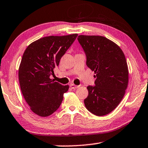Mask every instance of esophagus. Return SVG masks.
Listing matches in <instances>:
<instances>
[{"label":"esophagus","mask_w":148,"mask_h":148,"mask_svg":"<svg viewBox=\"0 0 148 148\" xmlns=\"http://www.w3.org/2000/svg\"><path fill=\"white\" fill-rule=\"evenodd\" d=\"M70 87L72 89H76V88H78L79 86H76V85H74V84H70Z\"/></svg>","instance_id":"34e87169"}]
</instances>
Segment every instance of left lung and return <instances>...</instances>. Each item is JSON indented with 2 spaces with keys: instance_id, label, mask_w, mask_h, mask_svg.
I'll list each match as a JSON object with an SVG mask.
<instances>
[{
  "instance_id": "8db88e82",
  "label": "left lung",
  "mask_w": 148,
  "mask_h": 148,
  "mask_svg": "<svg viewBox=\"0 0 148 148\" xmlns=\"http://www.w3.org/2000/svg\"><path fill=\"white\" fill-rule=\"evenodd\" d=\"M78 41L86 56V64L94 71L95 86L87 87L86 109L97 116L112 112L120 103L128 83L125 56L114 42L103 36H79Z\"/></svg>"
}]
</instances>
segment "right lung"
<instances>
[{
	"label": "right lung",
	"mask_w": 148,
	"mask_h": 148,
	"mask_svg": "<svg viewBox=\"0 0 148 148\" xmlns=\"http://www.w3.org/2000/svg\"><path fill=\"white\" fill-rule=\"evenodd\" d=\"M77 36L45 37L32 43L23 53L18 70L20 86L25 101L37 115L52 114L69 90V85L54 82L50 76Z\"/></svg>",
	"instance_id": "add662e5"
}]
</instances>
